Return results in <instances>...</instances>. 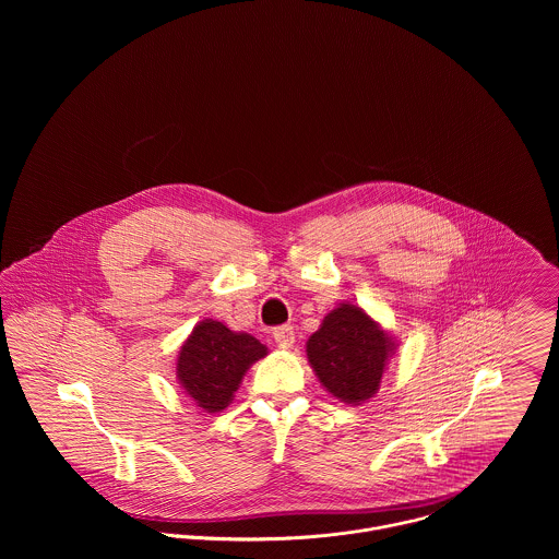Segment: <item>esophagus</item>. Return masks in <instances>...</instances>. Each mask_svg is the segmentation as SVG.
<instances>
[{
  "instance_id": "obj_1",
  "label": "esophagus",
  "mask_w": 559,
  "mask_h": 559,
  "mask_svg": "<svg viewBox=\"0 0 559 559\" xmlns=\"http://www.w3.org/2000/svg\"><path fill=\"white\" fill-rule=\"evenodd\" d=\"M273 340L280 344V346H293L295 342V329L290 324H280L273 329Z\"/></svg>"
}]
</instances>
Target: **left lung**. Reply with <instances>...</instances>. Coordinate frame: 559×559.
I'll return each instance as SVG.
<instances>
[{
	"instance_id": "1",
	"label": "left lung",
	"mask_w": 559,
	"mask_h": 559,
	"mask_svg": "<svg viewBox=\"0 0 559 559\" xmlns=\"http://www.w3.org/2000/svg\"><path fill=\"white\" fill-rule=\"evenodd\" d=\"M390 350V337L357 306L333 310L308 340V357L320 383L348 404L377 394Z\"/></svg>"
}]
</instances>
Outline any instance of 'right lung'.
Instances as JSON below:
<instances>
[{
    "label": "right lung",
    "instance_id": "obj_1",
    "mask_svg": "<svg viewBox=\"0 0 559 559\" xmlns=\"http://www.w3.org/2000/svg\"><path fill=\"white\" fill-rule=\"evenodd\" d=\"M266 355V346L247 333H235L217 320H202L178 353V379L209 413L230 404L247 368Z\"/></svg>",
    "mask_w": 559,
    "mask_h": 559
}]
</instances>
